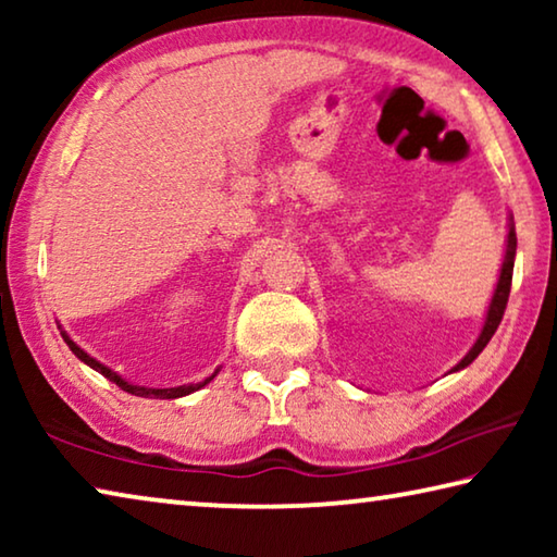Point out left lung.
I'll return each mask as SVG.
<instances>
[{
	"label": "left lung",
	"instance_id": "1",
	"mask_svg": "<svg viewBox=\"0 0 557 557\" xmlns=\"http://www.w3.org/2000/svg\"><path fill=\"white\" fill-rule=\"evenodd\" d=\"M513 260H516V228H513V219H508V235H506V252H504V262H502V275H498L496 282V289H494V297L488 301V309H486V317H484V326H482V334L474 342V346L469 348V354L461 358V361L451 369L449 373L467 369V366L474 361V358L484 351V346L492 342L494 332L502 324V317H504V309H506V301H508V292H511V277H513Z\"/></svg>",
	"mask_w": 557,
	"mask_h": 557
}]
</instances>
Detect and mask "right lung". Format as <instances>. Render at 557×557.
Wrapping results in <instances>:
<instances>
[{"mask_svg":"<svg viewBox=\"0 0 557 557\" xmlns=\"http://www.w3.org/2000/svg\"><path fill=\"white\" fill-rule=\"evenodd\" d=\"M61 336H63V342L69 344V348L71 351L81 358L83 363L86 366H90L92 371H98L100 375H106L108 381H112L117 385V388H122L125 393H132V395H139V398H159V400H164V398H182V395H188V393H194V391H199V388H203L206 383H211L213 379H215V373H219V369H215V373L213 375H209V379L206 381H201V383H188V385H176V388H145V385H135V383H129V381H125L122 379V375H117L115 371L112 369H108L106 363H100V361H96V358H92L90 354H86L83 351V348L73 342V338L65 334V332H61Z\"/></svg>","mask_w":557,"mask_h":557,"instance_id":"obj_1","label":"right lung"}]
</instances>
